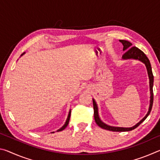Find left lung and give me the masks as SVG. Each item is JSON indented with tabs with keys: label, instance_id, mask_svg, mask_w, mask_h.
Listing matches in <instances>:
<instances>
[{
	"label": "left lung",
	"instance_id": "obj_1",
	"mask_svg": "<svg viewBox=\"0 0 160 160\" xmlns=\"http://www.w3.org/2000/svg\"><path fill=\"white\" fill-rule=\"evenodd\" d=\"M120 42L122 43L123 45V51H126V53L122 56L123 59H128V58H133V59H137V60H139L142 61V63H144L147 68L148 70V73L149 76V79H150V107H149V111L144 118H143L141 121H140L138 123H137L135 126L132 127V128H120V127H113L108 126L107 124H105L102 122V121L100 120L98 115V109H97V104L94 100L93 99V107H94V120H95L96 123L98 125L99 127H101L102 128H104L105 130H108V131H116V132H123V131H132V129H135L137 128L140 123H142L143 121H144L146 118L148 117V115L150 114V113L152 110V107L153 104V82H154V76L152 74V67L150 62L149 61L148 58L146 56L145 54L142 52V51L139 49L138 48L136 47H132V44L131 42L128 41H126V40H119Z\"/></svg>",
	"mask_w": 160,
	"mask_h": 160
}]
</instances>
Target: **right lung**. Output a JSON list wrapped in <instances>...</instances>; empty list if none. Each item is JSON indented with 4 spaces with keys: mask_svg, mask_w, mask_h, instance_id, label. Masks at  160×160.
I'll return each mask as SVG.
<instances>
[{
    "mask_svg": "<svg viewBox=\"0 0 160 160\" xmlns=\"http://www.w3.org/2000/svg\"><path fill=\"white\" fill-rule=\"evenodd\" d=\"M70 111L69 112V113H68V118H67V120H66V123H65V124L64 125L61 127V128H60V129H58V131H57V132H58V131H63V130H64L65 128H66V126H68V123H69V120H70Z\"/></svg>",
    "mask_w": 160,
    "mask_h": 160,
    "instance_id": "1",
    "label": "right lung"
}]
</instances>
